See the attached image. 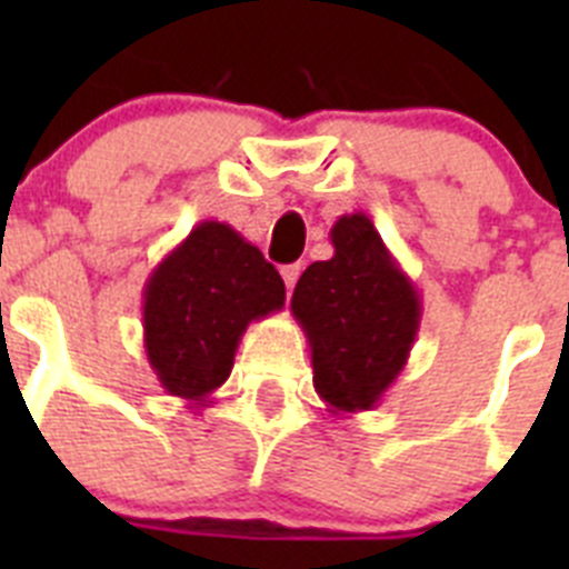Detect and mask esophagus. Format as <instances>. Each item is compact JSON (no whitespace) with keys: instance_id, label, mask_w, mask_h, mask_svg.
Masks as SVG:
<instances>
[{"instance_id":"esophagus-1","label":"esophagus","mask_w":569,"mask_h":569,"mask_svg":"<svg viewBox=\"0 0 569 569\" xmlns=\"http://www.w3.org/2000/svg\"><path fill=\"white\" fill-rule=\"evenodd\" d=\"M299 273H301V264H284V268H281V279H284L288 290L296 288V281H299Z\"/></svg>"}]
</instances>
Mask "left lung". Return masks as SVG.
Returning a JSON list of instances; mask_svg holds the SVG:
<instances>
[{"mask_svg":"<svg viewBox=\"0 0 569 569\" xmlns=\"http://www.w3.org/2000/svg\"><path fill=\"white\" fill-rule=\"evenodd\" d=\"M333 259L296 281L290 310L310 345L313 387L330 413L373 410L405 370L421 325V296L370 216L330 228Z\"/></svg>","mask_w":569,"mask_h":569,"instance_id":"8db88e82","label":"left lung"}]
</instances>
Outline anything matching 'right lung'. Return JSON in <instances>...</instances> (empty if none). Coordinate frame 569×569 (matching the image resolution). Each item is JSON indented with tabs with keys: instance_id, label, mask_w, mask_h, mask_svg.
Returning a JSON list of instances; mask_svg holds the SVG:
<instances>
[{
	"instance_id": "right-lung-1",
	"label": "right lung",
	"mask_w": 569,
	"mask_h": 569,
	"mask_svg": "<svg viewBox=\"0 0 569 569\" xmlns=\"http://www.w3.org/2000/svg\"><path fill=\"white\" fill-rule=\"evenodd\" d=\"M284 308V281L224 222H199L144 281V353L168 396L210 407L250 321Z\"/></svg>"
}]
</instances>
